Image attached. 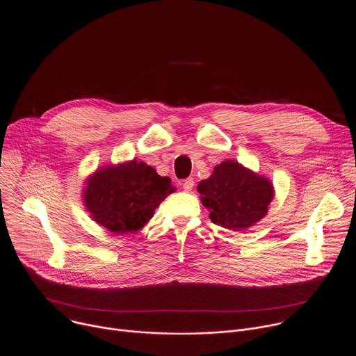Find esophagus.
<instances>
[{"label": "esophagus", "instance_id": "1", "mask_svg": "<svg viewBox=\"0 0 356 356\" xmlns=\"http://www.w3.org/2000/svg\"><path fill=\"white\" fill-rule=\"evenodd\" d=\"M181 186H183L184 191H191V190H193V187H194V179L188 177V179H186V180H183Z\"/></svg>", "mask_w": 356, "mask_h": 356}]
</instances>
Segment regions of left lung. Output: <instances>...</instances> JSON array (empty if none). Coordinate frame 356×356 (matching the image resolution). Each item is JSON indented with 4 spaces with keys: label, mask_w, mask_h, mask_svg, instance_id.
<instances>
[{
    "label": "left lung",
    "mask_w": 356,
    "mask_h": 356,
    "mask_svg": "<svg viewBox=\"0 0 356 356\" xmlns=\"http://www.w3.org/2000/svg\"><path fill=\"white\" fill-rule=\"evenodd\" d=\"M215 225L245 230L263 219L274 198L273 183L236 161H223L197 186Z\"/></svg>",
    "instance_id": "8db88e82"
}]
</instances>
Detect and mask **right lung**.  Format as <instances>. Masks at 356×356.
Wrapping results in <instances>:
<instances>
[{"mask_svg":"<svg viewBox=\"0 0 356 356\" xmlns=\"http://www.w3.org/2000/svg\"><path fill=\"white\" fill-rule=\"evenodd\" d=\"M175 190L169 177L134 159L96 170L86 180L83 201L96 223L124 234L141 229Z\"/></svg>","mask_w":356,"mask_h":356,"instance_id":"right-lung-1","label":"right lung"}]
</instances>
